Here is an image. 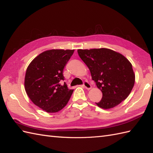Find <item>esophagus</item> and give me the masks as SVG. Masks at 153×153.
I'll return each mask as SVG.
<instances>
[{
	"mask_svg": "<svg viewBox=\"0 0 153 153\" xmlns=\"http://www.w3.org/2000/svg\"><path fill=\"white\" fill-rule=\"evenodd\" d=\"M83 86H84V87L86 88V89H88V90H89V89H90V88H91V84L88 82V81H84V82H83Z\"/></svg>",
	"mask_w": 153,
	"mask_h": 153,
	"instance_id": "esophagus-1",
	"label": "esophagus"
}]
</instances>
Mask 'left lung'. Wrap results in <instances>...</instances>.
<instances>
[{
	"instance_id": "8db88e82",
	"label": "left lung",
	"mask_w": 153,
	"mask_h": 153,
	"mask_svg": "<svg viewBox=\"0 0 153 153\" xmlns=\"http://www.w3.org/2000/svg\"><path fill=\"white\" fill-rule=\"evenodd\" d=\"M79 56L90 71L92 80L102 91L100 107L108 109L119 105L130 94L135 83L131 63L107 48L78 50Z\"/></svg>"
}]
</instances>
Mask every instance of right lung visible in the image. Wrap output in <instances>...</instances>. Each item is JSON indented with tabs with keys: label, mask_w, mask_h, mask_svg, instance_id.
<instances>
[{
	"label": "right lung",
	"mask_w": 153,
	"mask_h": 153,
	"mask_svg": "<svg viewBox=\"0 0 153 153\" xmlns=\"http://www.w3.org/2000/svg\"><path fill=\"white\" fill-rule=\"evenodd\" d=\"M74 50H50L34 59L26 71L25 89L33 103L47 113H57L69 101L73 90L63 74Z\"/></svg>",
	"instance_id": "obj_1"
}]
</instances>
